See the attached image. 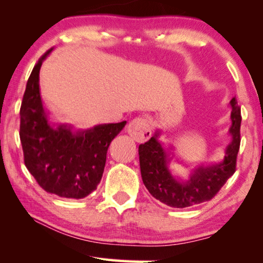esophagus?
I'll return each mask as SVG.
<instances>
[{"mask_svg":"<svg viewBox=\"0 0 263 263\" xmlns=\"http://www.w3.org/2000/svg\"><path fill=\"white\" fill-rule=\"evenodd\" d=\"M128 134L135 141L143 143L152 137V127L148 119L145 118H135L129 122L127 127Z\"/></svg>","mask_w":263,"mask_h":263,"instance_id":"esophagus-1","label":"esophagus"}]
</instances>
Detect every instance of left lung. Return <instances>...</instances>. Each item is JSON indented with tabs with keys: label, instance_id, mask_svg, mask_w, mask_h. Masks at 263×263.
I'll return each mask as SVG.
<instances>
[{
	"label": "left lung",
	"instance_id": "1",
	"mask_svg": "<svg viewBox=\"0 0 263 263\" xmlns=\"http://www.w3.org/2000/svg\"><path fill=\"white\" fill-rule=\"evenodd\" d=\"M231 142L225 150V158L218 164L199 166L186 180L177 179L170 169V150L155 134L139 145L142 180L154 198L170 208L184 209L209 201L220 191L236 170V157L240 149L241 109L236 99L231 100Z\"/></svg>",
	"mask_w": 263,
	"mask_h": 263
}]
</instances>
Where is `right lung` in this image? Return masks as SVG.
I'll return each instance as SVG.
<instances>
[{
    "label": "right lung",
    "mask_w": 263,
    "mask_h": 263,
    "mask_svg": "<svg viewBox=\"0 0 263 263\" xmlns=\"http://www.w3.org/2000/svg\"><path fill=\"white\" fill-rule=\"evenodd\" d=\"M51 51L47 50L34 65L21 105L24 164L46 192L80 199L100 183L107 150L127 121L98 124L86 130L51 122L40 92V70Z\"/></svg>",
    "instance_id": "1"
}]
</instances>
